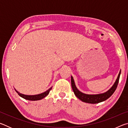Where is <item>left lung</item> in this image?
I'll use <instances>...</instances> for the list:
<instances>
[{
    "label": "left lung",
    "instance_id": "8db88e82",
    "mask_svg": "<svg viewBox=\"0 0 128 128\" xmlns=\"http://www.w3.org/2000/svg\"><path fill=\"white\" fill-rule=\"evenodd\" d=\"M121 74V70L120 71V73L118 75V77L117 78L115 82L112 86V87L110 88L109 90H108L107 92L103 94H96V95H89V94H85L84 93H82L81 92L77 89L76 86L75 85L74 80H73L72 76H71V85H72V88L73 92H74V94L82 102L88 103H91V104H96L102 102L107 99L110 98L111 95L114 94V91L116 90L117 86H118L119 78H120Z\"/></svg>",
    "mask_w": 128,
    "mask_h": 128
}]
</instances>
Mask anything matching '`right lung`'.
Returning <instances> with one entry per match:
<instances>
[{
  "instance_id": "obj_1",
  "label": "right lung",
  "mask_w": 128,
  "mask_h": 128,
  "mask_svg": "<svg viewBox=\"0 0 128 128\" xmlns=\"http://www.w3.org/2000/svg\"><path fill=\"white\" fill-rule=\"evenodd\" d=\"M52 89V88H50L48 90H47L46 92H44L42 93V94H38V95H24L22 94H21L19 92L16 91V92L18 93V94L20 95L21 97H22L24 99H26V100H40L43 98H44V97H46L47 95L49 94L50 91Z\"/></svg>"
}]
</instances>
